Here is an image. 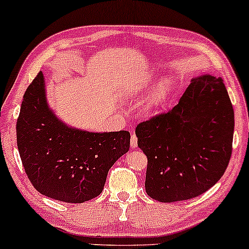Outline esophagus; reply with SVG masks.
Masks as SVG:
<instances>
[{"label": "esophagus", "mask_w": 249, "mask_h": 249, "mask_svg": "<svg viewBox=\"0 0 249 249\" xmlns=\"http://www.w3.org/2000/svg\"><path fill=\"white\" fill-rule=\"evenodd\" d=\"M137 142H138V138H137V136L134 133L131 134V139H130V145H131V148H136L138 146V144H137Z\"/></svg>", "instance_id": "obj_1"}]
</instances>
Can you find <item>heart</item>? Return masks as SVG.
<instances>
[{
  "label": "heart",
  "mask_w": 249,
  "mask_h": 249,
  "mask_svg": "<svg viewBox=\"0 0 249 249\" xmlns=\"http://www.w3.org/2000/svg\"><path fill=\"white\" fill-rule=\"evenodd\" d=\"M171 91H172V84L167 81L162 82L161 84L151 93L150 98H148V101L146 103V107L148 108H154L164 105L171 95Z\"/></svg>",
  "instance_id": "b5f03b06"
}]
</instances>
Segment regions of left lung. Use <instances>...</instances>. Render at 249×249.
<instances>
[{"label":"left lung","mask_w":249,"mask_h":249,"mask_svg":"<svg viewBox=\"0 0 249 249\" xmlns=\"http://www.w3.org/2000/svg\"><path fill=\"white\" fill-rule=\"evenodd\" d=\"M234 110L221 78L192 79L176 107L137 125L147 157L145 190L161 202L196 198L224 176L232 156Z\"/></svg>","instance_id":"left-lung-1"}]
</instances>
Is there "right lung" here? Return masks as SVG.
Here are the masks:
<instances>
[{"mask_svg": "<svg viewBox=\"0 0 249 249\" xmlns=\"http://www.w3.org/2000/svg\"><path fill=\"white\" fill-rule=\"evenodd\" d=\"M25 173L43 196L82 204L102 193L107 172L130 148V132L93 133L68 127L47 105L39 71L23 96L16 124Z\"/></svg>", "mask_w": 249, "mask_h": 249, "instance_id": "add662e5", "label": "right lung"}]
</instances>
